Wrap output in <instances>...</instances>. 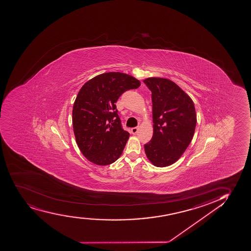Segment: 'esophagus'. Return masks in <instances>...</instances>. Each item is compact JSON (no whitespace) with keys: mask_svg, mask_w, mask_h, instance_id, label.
I'll return each mask as SVG.
<instances>
[{"mask_svg":"<svg viewBox=\"0 0 251 251\" xmlns=\"http://www.w3.org/2000/svg\"><path fill=\"white\" fill-rule=\"evenodd\" d=\"M138 127H133L130 129V132L132 133L133 135H136V133L138 132Z\"/></svg>","mask_w":251,"mask_h":251,"instance_id":"1","label":"esophagus"}]
</instances>
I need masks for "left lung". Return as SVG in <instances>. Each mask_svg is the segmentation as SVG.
Returning a JSON list of instances; mask_svg holds the SVG:
<instances>
[{
  "instance_id": "8db88e82",
  "label": "left lung",
  "mask_w": 251,
  "mask_h": 251,
  "mask_svg": "<svg viewBox=\"0 0 251 251\" xmlns=\"http://www.w3.org/2000/svg\"><path fill=\"white\" fill-rule=\"evenodd\" d=\"M151 91L153 136L145 152L154 166L175 163L190 144L195 131L196 111L190 96L167 78L144 79Z\"/></svg>"
}]
</instances>
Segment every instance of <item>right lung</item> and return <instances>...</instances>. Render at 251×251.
Segmentation results:
<instances>
[{
	"label": "right lung",
	"instance_id": "right-lung-1",
	"mask_svg": "<svg viewBox=\"0 0 251 251\" xmlns=\"http://www.w3.org/2000/svg\"><path fill=\"white\" fill-rule=\"evenodd\" d=\"M141 82L124 73H104L82 86L73 106L76 143L89 161L99 166L115 162L123 152L130 134L121 127L115 103L125 91Z\"/></svg>",
	"mask_w": 251,
	"mask_h": 251
}]
</instances>
